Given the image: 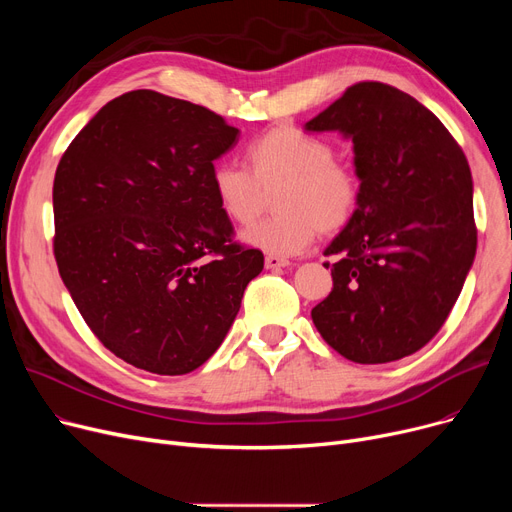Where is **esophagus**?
I'll return each instance as SVG.
<instances>
[{
    "instance_id": "obj_1",
    "label": "esophagus",
    "mask_w": 512,
    "mask_h": 512,
    "mask_svg": "<svg viewBox=\"0 0 512 512\" xmlns=\"http://www.w3.org/2000/svg\"><path fill=\"white\" fill-rule=\"evenodd\" d=\"M290 261L284 259V257H278V255H267L265 257V267L267 270H280V267H288Z\"/></svg>"
}]
</instances>
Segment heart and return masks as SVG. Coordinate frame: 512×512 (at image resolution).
I'll list each match as a JSON object with an SVG mask.
<instances>
[{"instance_id": "obj_1", "label": "heart", "mask_w": 512, "mask_h": 512, "mask_svg": "<svg viewBox=\"0 0 512 512\" xmlns=\"http://www.w3.org/2000/svg\"><path fill=\"white\" fill-rule=\"evenodd\" d=\"M251 172L230 161L213 166L211 188L218 205L236 224H249L274 195L276 215L249 226L242 240L270 255H297L315 238L340 232L361 201V176L348 161L336 159L328 141L305 130L278 124L247 149Z\"/></svg>"}]
</instances>
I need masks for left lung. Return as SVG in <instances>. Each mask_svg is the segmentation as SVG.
Wrapping results in <instances>:
<instances>
[{
	"instance_id": "obj_1",
	"label": "left lung",
	"mask_w": 512,
	"mask_h": 512,
	"mask_svg": "<svg viewBox=\"0 0 512 512\" xmlns=\"http://www.w3.org/2000/svg\"><path fill=\"white\" fill-rule=\"evenodd\" d=\"M305 130L353 139L361 176L357 213L324 253L336 257L334 288L313 324L348 361L409 357L440 332L475 259L467 157L425 105L375 80L348 87Z\"/></svg>"
}]
</instances>
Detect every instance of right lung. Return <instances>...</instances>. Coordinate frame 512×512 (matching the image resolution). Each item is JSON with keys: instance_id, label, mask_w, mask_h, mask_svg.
<instances>
[{"instance_id": "right-lung-1", "label": "right lung", "mask_w": 512, "mask_h": 512, "mask_svg": "<svg viewBox=\"0 0 512 512\" xmlns=\"http://www.w3.org/2000/svg\"><path fill=\"white\" fill-rule=\"evenodd\" d=\"M238 134L203 105L139 89L105 103L60 159V276L99 342L134 367H201L263 270L211 188L213 161Z\"/></svg>"}]
</instances>
